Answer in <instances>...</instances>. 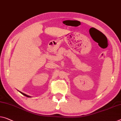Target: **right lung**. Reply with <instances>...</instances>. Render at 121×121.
Instances as JSON below:
<instances>
[{
  "instance_id": "right-lung-1",
  "label": "right lung",
  "mask_w": 121,
  "mask_h": 121,
  "mask_svg": "<svg viewBox=\"0 0 121 121\" xmlns=\"http://www.w3.org/2000/svg\"><path fill=\"white\" fill-rule=\"evenodd\" d=\"M20 92L22 94H23V95L25 96H26V97H30V96H28V95H26V94H24V93H23V92Z\"/></svg>"
}]
</instances>
